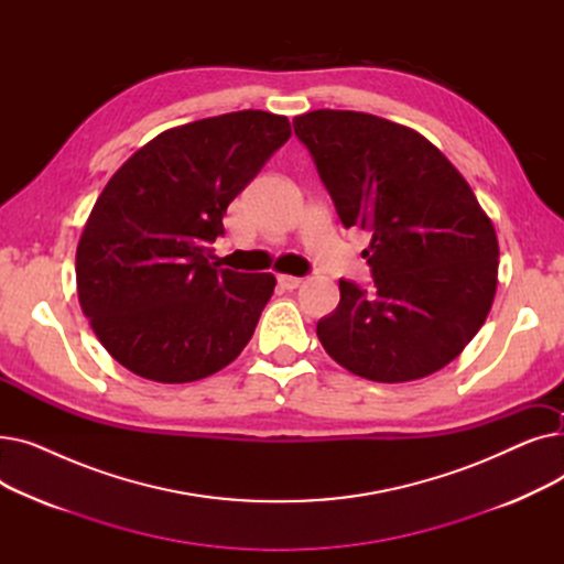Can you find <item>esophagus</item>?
<instances>
[{"instance_id":"esophagus-1","label":"esophagus","mask_w":564,"mask_h":564,"mask_svg":"<svg viewBox=\"0 0 564 564\" xmlns=\"http://www.w3.org/2000/svg\"><path fill=\"white\" fill-rule=\"evenodd\" d=\"M300 283H302L300 276H290V274H281V276H279V285H281L283 290H294V288H300Z\"/></svg>"}]
</instances>
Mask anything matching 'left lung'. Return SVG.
Wrapping results in <instances>:
<instances>
[{
	"label": "left lung",
	"mask_w": 564,
	"mask_h": 564,
	"mask_svg": "<svg viewBox=\"0 0 564 564\" xmlns=\"http://www.w3.org/2000/svg\"><path fill=\"white\" fill-rule=\"evenodd\" d=\"M345 228L370 232L372 288L340 279L317 322L329 357L370 381L427 377L480 332L498 283V240L464 175L406 126L315 109L292 121Z\"/></svg>",
	"instance_id": "obj_1"
}]
</instances>
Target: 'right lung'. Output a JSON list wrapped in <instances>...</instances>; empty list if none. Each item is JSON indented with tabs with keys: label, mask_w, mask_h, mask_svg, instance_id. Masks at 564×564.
<instances>
[{
	"label": "right lung",
	"mask_w": 564,
	"mask_h": 564,
	"mask_svg": "<svg viewBox=\"0 0 564 564\" xmlns=\"http://www.w3.org/2000/svg\"><path fill=\"white\" fill-rule=\"evenodd\" d=\"M290 121L245 109L171 128L118 169L82 230L77 297L130 372L187 383L240 357L274 274L217 270L224 215L290 139Z\"/></svg>",
	"instance_id": "1"
}]
</instances>
